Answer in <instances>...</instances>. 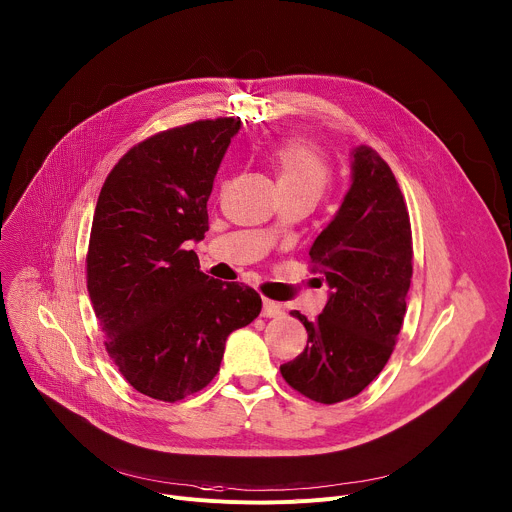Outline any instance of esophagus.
<instances>
[{
  "mask_svg": "<svg viewBox=\"0 0 512 512\" xmlns=\"http://www.w3.org/2000/svg\"><path fill=\"white\" fill-rule=\"evenodd\" d=\"M284 314V308L277 304V302H273V300H263V316L265 318H280Z\"/></svg>",
  "mask_w": 512,
  "mask_h": 512,
  "instance_id": "1",
  "label": "esophagus"
}]
</instances>
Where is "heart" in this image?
<instances>
[{
  "mask_svg": "<svg viewBox=\"0 0 512 512\" xmlns=\"http://www.w3.org/2000/svg\"><path fill=\"white\" fill-rule=\"evenodd\" d=\"M269 159L277 171L280 190H310L320 196L329 183L331 169L327 161L308 143H280L271 149Z\"/></svg>",
  "mask_w": 512,
  "mask_h": 512,
  "instance_id": "b5f03b06",
  "label": "heart"
}]
</instances>
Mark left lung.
I'll list each match as a JSON object with an SVG mask.
<instances>
[{
    "instance_id": "1",
    "label": "left lung",
    "mask_w": 512,
    "mask_h": 512,
    "mask_svg": "<svg viewBox=\"0 0 512 512\" xmlns=\"http://www.w3.org/2000/svg\"><path fill=\"white\" fill-rule=\"evenodd\" d=\"M312 271L331 288L310 322L306 349L280 367L306 398L335 404L357 396L388 363L406 314L412 232L404 196L388 163L365 145L351 153V188L310 247Z\"/></svg>"
}]
</instances>
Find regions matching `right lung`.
<instances>
[{"instance_id": "right-lung-1", "label": "right lung", "mask_w": 512, "mask_h": 512, "mask_svg": "<svg viewBox=\"0 0 512 512\" xmlns=\"http://www.w3.org/2000/svg\"><path fill=\"white\" fill-rule=\"evenodd\" d=\"M239 118L198 120L149 136L106 177L91 222L87 292L124 380L177 402L206 388L226 337L261 312V296L200 271L208 198Z\"/></svg>"}]
</instances>
